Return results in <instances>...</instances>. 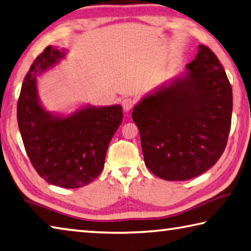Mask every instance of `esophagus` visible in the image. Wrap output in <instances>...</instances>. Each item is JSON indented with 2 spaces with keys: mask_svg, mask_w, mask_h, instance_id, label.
Wrapping results in <instances>:
<instances>
[{
  "mask_svg": "<svg viewBox=\"0 0 251 251\" xmlns=\"http://www.w3.org/2000/svg\"><path fill=\"white\" fill-rule=\"evenodd\" d=\"M122 106H123V110L125 112H129L134 106V101L131 99H124L122 101Z\"/></svg>",
  "mask_w": 251,
  "mask_h": 251,
  "instance_id": "1",
  "label": "esophagus"
}]
</instances>
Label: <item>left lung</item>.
Masks as SVG:
<instances>
[{
	"mask_svg": "<svg viewBox=\"0 0 251 251\" xmlns=\"http://www.w3.org/2000/svg\"><path fill=\"white\" fill-rule=\"evenodd\" d=\"M198 49L182 75L141 99L131 113L146 166L163 180L202 175L220 159L228 138L231 85L212 50Z\"/></svg>",
	"mask_w": 251,
	"mask_h": 251,
	"instance_id": "obj_1",
	"label": "left lung"
}]
</instances>
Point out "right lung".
<instances>
[{
    "mask_svg": "<svg viewBox=\"0 0 251 251\" xmlns=\"http://www.w3.org/2000/svg\"><path fill=\"white\" fill-rule=\"evenodd\" d=\"M48 46L23 82L17 122L27 156L48 183L65 189L86 185L101 173L107 147L123 121L122 106L86 104L70 114L49 112L38 94L37 76L66 58Z\"/></svg>",
    "mask_w": 251,
    "mask_h": 251,
    "instance_id": "obj_1",
    "label": "right lung"
}]
</instances>
